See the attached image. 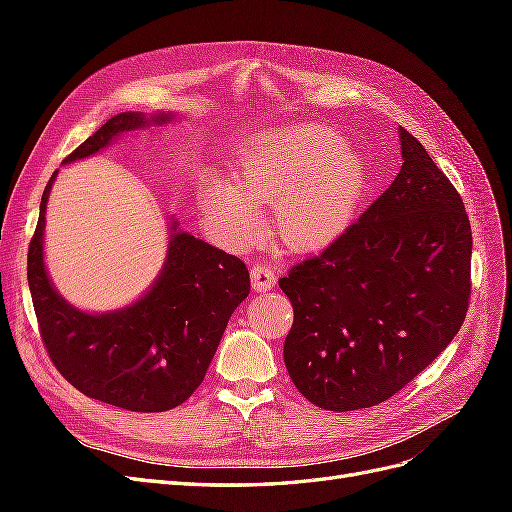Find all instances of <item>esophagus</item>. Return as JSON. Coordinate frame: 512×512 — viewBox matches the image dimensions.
I'll return each instance as SVG.
<instances>
[{
    "label": "esophagus",
    "instance_id": "esophagus-1",
    "mask_svg": "<svg viewBox=\"0 0 512 512\" xmlns=\"http://www.w3.org/2000/svg\"><path fill=\"white\" fill-rule=\"evenodd\" d=\"M250 277H252V288L258 290V292H267L275 286V273L271 271V267L267 265H254L252 271H250Z\"/></svg>",
    "mask_w": 512,
    "mask_h": 512
}]
</instances>
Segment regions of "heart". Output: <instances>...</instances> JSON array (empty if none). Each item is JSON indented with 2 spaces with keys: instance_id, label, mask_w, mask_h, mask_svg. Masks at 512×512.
Returning a JSON list of instances; mask_svg holds the SVG:
<instances>
[{
  "instance_id": "1",
  "label": "heart",
  "mask_w": 512,
  "mask_h": 512,
  "mask_svg": "<svg viewBox=\"0 0 512 512\" xmlns=\"http://www.w3.org/2000/svg\"><path fill=\"white\" fill-rule=\"evenodd\" d=\"M367 164L344 136L322 126L271 128L250 138L230 164V181L209 177L198 205L215 237L230 250H247L271 230L290 250L309 252L344 232L367 192Z\"/></svg>"
}]
</instances>
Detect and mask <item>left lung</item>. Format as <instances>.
I'll return each mask as SVG.
<instances>
[{"instance_id": "left-lung-1", "label": "left lung", "mask_w": 512, "mask_h": 512, "mask_svg": "<svg viewBox=\"0 0 512 512\" xmlns=\"http://www.w3.org/2000/svg\"><path fill=\"white\" fill-rule=\"evenodd\" d=\"M389 190L280 280L294 320L290 380L318 408L378 406L453 342L470 305L472 230L453 183L399 128Z\"/></svg>"}]
</instances>
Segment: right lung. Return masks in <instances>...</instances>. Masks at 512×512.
<instances>
[{"instance_id":"1","label":"right lung","mask_w":512,"mask_h":512,"mask_svg":"<svg viewBox=\"0 0 512 512\" xmlns=\"http://www.w3.org/2000/svg\"><path fill=\"white\" fill-rule=\"evenodd\" d=\"M173 117L119 113L64 164L94 156L123 132L162 126ZM55 175L57 170L44 188L27 254V282L46 352L59 374L91 399L132 412L177 408L203 382L228 318L250 294L247 267L173 222L162 273L145 297L117 312H81L53 288L44 267V213Z\"/></svg>"}]
</instances>
